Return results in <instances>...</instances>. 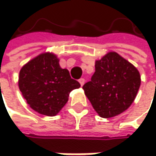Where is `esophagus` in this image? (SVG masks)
<instances>
[{
    "label": "esophagus",
    "mask_w": 156,
    "mask_h": 156,
    "mask_svg": "<svg viewBox=\"0 0 156 156\" xmlns=\"http://www.w3.org/2000/svg\"><path fill=\"white\" fill-rule=\"evenodd\" d=\"M79 82L82 85V84L85 83V80H84V79H80V80H79Z\"/></svg>",
    "instance_id": "obj_1"
}]
</instances>
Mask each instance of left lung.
Here are the masks:
<instances>
[{"mask_svg":"<svg viewBox=\"0 0 156 156\" xmlns=\"http://www.w3.org/2000/svg\"><path fill=\"white\" fill-rule=\"evenodd\" d=\"M59 61L52 53H43L20 69V92L27 104L40 114L57 115L67 103L69 94L80 87L67 69L60 66Z\"/></svg>","mask_w":156,"mask_h":156,"instance_id":"left-lung-1","label":"left lung"}]
</instances>
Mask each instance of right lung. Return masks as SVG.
Wrapping results in <instances>:
<instances>
[{
	"instance_id": "1",
	"label": "right lung",
	"mask_w": 156,
	"mask_h": 156,
	"mask_svg": "<svg viewBox=\"0 0 156 156\" xmlns=\"http://www.w3.org/2000/svg\"><path fill=\"white\" fill-rule=\"evenodd\" d=\"M140 86V72L134 65L108 53L95 62V72L82 89L98 115L111 118L132 105Z\"/></svg>"
}]
</instances>
